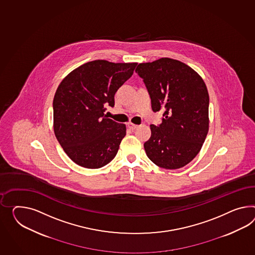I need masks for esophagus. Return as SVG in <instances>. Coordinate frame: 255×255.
<instances>
[{
	"mask_svg": "<svg viewBox=\"0 0 255 255\" xmlns=\"http://www.w3.org/2000/svg\"><path fill=\"white\" fill-rule=\"evenodd\" d=\"M137 127H138L137 125L132 124V123H128V128H129L132 130H133V129H136Z\"/></svg>",
	"mask_w": 255,
	"mask_h": 255,
	"instance_id": "34e87169",
	"label": "esophagus"
}]
</instances>
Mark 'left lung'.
Wrapping results in <instances>:
<instances>
[{
	"label": "left lung",
	"instance_id": "left-lung-1",
	"mask_svg": "<svg viewBox=\"0 0 255 255\" xmlns=\"http://www.w3.org/2000/svg\"><path fill=\"white\" fill-rule=\"evenodd\" d=\"M136 73L150 94L151 109L163 112L162 124L150 125L144 143L147 156L165 169L192 161L209 129V94L203 79L191 67L171 58L139 64Z\"/></svg>",
	"mask_w": 255,
	"mask_h": 255
}]
</instances>
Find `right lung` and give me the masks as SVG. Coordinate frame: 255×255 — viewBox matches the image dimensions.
<instances>
[{"instance_id":"add662e5","label":"right lung","mask_w":255,"mask_h":255,"mask_svg":"<svg viewBox=\"0 0 255 255\" xmlns=\"http://www.w3.org/2000/svg\"><path fill=\"white\" fill-rule=\"evenodd\" d=\"M137 65L95 60L79 66L60 83L52 103L53 129L74 163L95 169L117 155L126 126L107 118L105 112L115 105L116 92Z\"/></svg>"}]
</instances>
